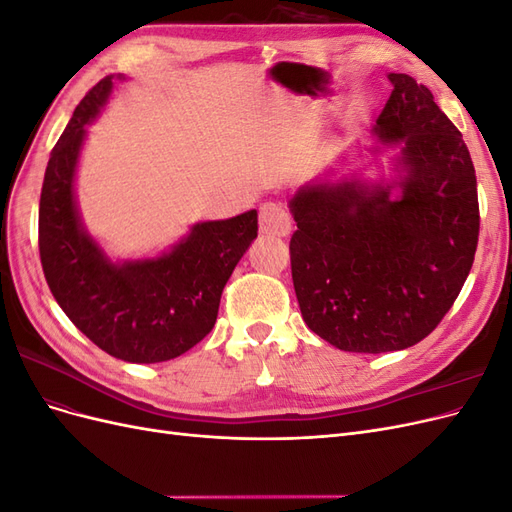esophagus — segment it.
Segmentation results:
<instances>
[{"instance_id":"esophagus-1","label":"esophagus","mask_w":512,"mask_h":512,"mask_svg":"<svg viewBox=\"0 0 512 512\" xmlns=\"http://www.w3.org/2000/svg\"><path fill=\"white\" fill-rule=\"evenodd\" d=\"M292 222L288 211L277 203H265L260 207V232L269 237H288Z\"/></svg>"}]
</instances>
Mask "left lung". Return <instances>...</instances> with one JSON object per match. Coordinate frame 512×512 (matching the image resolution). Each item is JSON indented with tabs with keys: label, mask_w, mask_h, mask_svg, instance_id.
Here are the masks:
<instances>
[{
	"label": "left lung",
	"mask_w": 512,
	"mask_h": 512,
	"mask_svg": "<svg viewBox=\"0 0 512 512\" xmlns=\"http://www.w3.org/2000/svg\"><path fill=\"white\" fill-rule=\"evenodd\" d=\"M389 81L376 136L399 147V179L316 181L290 200L303 320L346 352H393L425 339L453 307L478 243L476 175L461 132L425 85L408 74Z\"/></svg>",
	"instance_id": "8db88e82"
}]
</instances>
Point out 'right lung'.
I'll use <instances>...</instances> for the list:
<instances>
[{"label":"right lung","mask_w":512,"mask_h":512,"mask_svg":"<svg viewBox=\"0 0 512 512\" xmlns=\"http://www.w3.org/2000/svg\"><path fill=\"white\" fill-rule=\"evenodd\" d=\"M115 79L121 76H104L87 91L51 151L40 194V262L59 307L98 348L128 363H162L213 329L228 277L258 237V213L196 224L158 258L108 260L81 224L74 170L85 123L100 113Z\"/></svg>","instance_id":"right-lung-1"}]
</instances>
